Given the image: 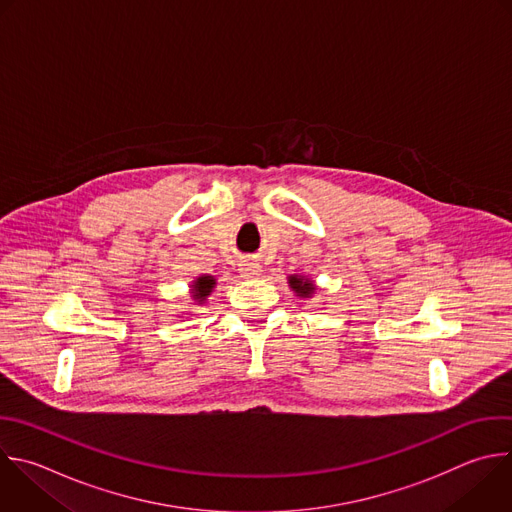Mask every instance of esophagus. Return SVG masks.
I'll use <instances>...</instances> for the list:
<instances>
[{"instance_id":"34e87169","label":"esophagus","mask_w":512,"mask_h":512,"mask_svg":"<svg viewBox=\"0 0 512 512\" xmlns=\"http://www.w3.org/2000/svg\"><path fill=\"white\" fill-rule=\"evenodd\" d=\"M239 273L243 279H257V277H261V265L255 263L253 259H247L241 263Z\"/></svg>"}]
</instances>
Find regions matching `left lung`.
Instances as JSON below:
<instances>
[{"label":"left lung","mask_w":512,"mask_h":512,"mask_svg":"<svg viewBox=\"0 0 512 512\" xmlns=\"http://www.w3.org/2000/svg\"><path fill=\"white\" fill-rule=\"evenodd\" d=\"M287 283H289V289L297 295V297H301V299H311L313 295H315V289H317V285L309 279V277H305V275H289L287 277Z\"/></svg>","instance_id":"obj_1"}]
</instances>
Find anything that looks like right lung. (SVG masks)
I'll use <instances>...</instances> for the list:
<instances>
[{
  "label": "right lung",
  "mask_w": 512,
  "mask_h": 512,
  "mask_svg": "<svg viewBox=\"0 0 512 512\" xmlns=\"http://www.w3.org/2000/svg\"><path fill=\"white\" fill-rule=\"evenodd\" d=\"M217 285V277L215 275H199L193 283H191V299L193 305H205L209 295L215 291Z\"/></svg>",
  "instance_id": "right-lung-1"
}]
</instances>
